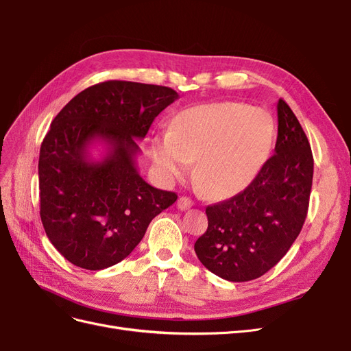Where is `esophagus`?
<instances>
[{
	"instance_id": "1",
	"label": "esophagus",
	"mask_w": 351,
	"mask_h": 351,
	"mask_svg": "<svg viewBox=\"0 0 351 351\" xmlns=\"http://www.w3.org/2000/svg\"><path fill=\"white\" fill-rule=\"evenodd\" d=\"M192 206H193V202L190 200L189 197H186V196L178 197V200H177V208H178L180 210H187V209H190Z\"/></svg>"
}]
</instances>
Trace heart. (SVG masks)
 Returning a JSON list of instances; mask_svg holds the SVG:
<instances>
[{
    "mask_svg": "<svg viewBox=\"0 0 351 351\" xmlns=\"http://www.w3.org/2000/svg\"><path fill=\"white\" fill-rule=\"evenodd\" d=\"M274 139L268 112L237 102L197 105L180 112L169 133L151 142L152 159L171 182L195 161V177L210 196H230L246 187L267 159Z\"/></svg>",
    "mask_w": 351,
    "mask_h": 351,
    "instance_id": "heart-1",
    "label": "heart"
}]
</instances>
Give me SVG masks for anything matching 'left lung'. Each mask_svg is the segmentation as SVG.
Returning <instances> with one entry per match:
<instances>
[{
    "mask_svg": "<svg viewBox=\"0 0 351 351\" xmlns=\"http://www.w3.org/2000/svg\"><path fill=\"white\" fill-rule=\"evenodd\" d=\"M274 155L253 182L206 208L208 230L195 243L199 261L232 282L256 280L277 265L300 234L309 208L313 156L297 117L280 99Z\"/></svg>",
    "mask_w": 351,
    "mask_h": 351,
    "instance_id": "obj_1",
    "label": "left lung"
}]
</instances>
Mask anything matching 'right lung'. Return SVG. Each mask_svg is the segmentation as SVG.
<instances>
[{
  "label": "right lung",
  "instance_id": "add662e5",
  "mask_svg": "<svg viewBox=\"0 0 351 351\" xmlns=\"http://www.w3.org/2000/svg\"><path fill=\"white\" fill-rule=\"evenodd\" d=\"M177 98L167 86L108 80L82 90L52 120L39 152L40 219L73 265L99 271L121 262L177 200L136 167V139ZM98 141L106 156L95 162L88 147Z\"/></svg>",
  "mask_w": 351,
  "mask_h": 351
}]
</instances>
